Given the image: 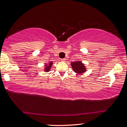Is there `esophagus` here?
I'll list each match as a JSON object with an SVG mask.
<instances>
[{
  "label": "esophagus",
  "instance_id": "34e87169",
  "mask_svg": "<svg viewBox=\"0 0 127 127\" xmlns=\"http://www.w3.org/2000/svg\"><path fill=\"white\" fill-rule=\"evenodd\" d=\"M61 61L65 62L66 61V58H62V59H61Z\"/></svg>",
  "mask_w": 127,
  "mask_h": 127
}]
</instances>
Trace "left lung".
Wrapping results in <instances>:
<instances>
[{"label":"left lung","mask_w":127,"mask_h":127,"mask_svg":"<svg viewBox=\"0 0 127 127\" xmlns=\"http://www.w3.org/2000/svg\"><path fill=\"white\" fill-rule=\"evenodd\" d=\"M71 66L73 71L77 74H83L86 71V68L85 64H83L82 61H78L71 62Z\"/></svg>","instance_id":"8db88e82"}]
</instances>
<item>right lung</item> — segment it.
<instances>
[{
    "mask_svg": "<svg viewBox=\"0 0 127 127\" xmlns=\"http://www.w3.org/2000/svg\"><path fill=\"white\" fill-rule=\"evenodd\" d=\"M52 65H53V62H50L48 64H45V68L44 70V71L48 72L50 71V69H51Z\"/></svg>",
    "mask_w": 127,
    "mask_h": 127,
    "instance_id": "obj_1",
    "label": "right lung"
}]
</instances>
